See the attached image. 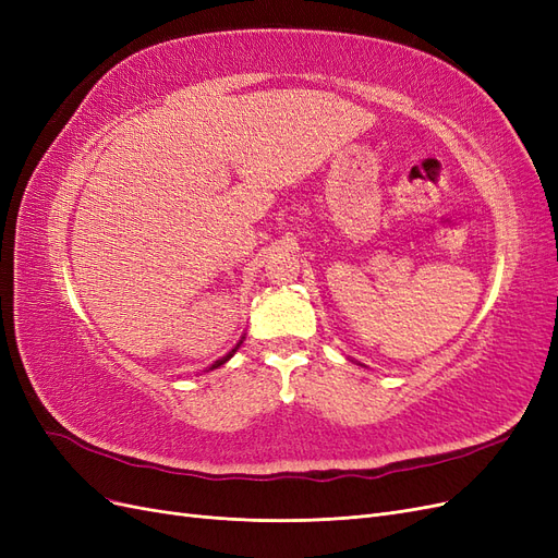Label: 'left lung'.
Wrapping results in <instances>:
<instances>
[{
    "instance_id": "8db88e82",
    "label": "left lung",
    "mask_w": 558,
    "mask_h": 558,
    "mask_svg": "<svg viewBox=\"0 0 558 558\" xmlns=\"http://www.w3.org/2000/svg\"><path fill=\"white\" fill-rule=\"evenodd\" d=\"M359 365H361V363H359Z\"/></svg>"
}]
</instances>
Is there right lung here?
Segmentation results:
<instances>
[{
  "instance_id": "right-lung-1",
  "label": "right lung",
  "mask_w": 558,
  "mask_h": 558,
  "mask_svg": "<svg viewBox=\"0 0 558 558\" xmlns=\"http://www.w3.org/2000/svg\"><path fill=\"white\" fill-rule=\"evenodd\" d=\"M242 340H244V337H242ZM242 340H240V342H238V347H234V349H232V351H228V353H226V356H223V359H218V361H216V363H214V365H211V367H209V369H216V367H221V365H223V363H228V361H230V359H232V356H234V351H238V349H240V347H242Z\"/></svg>"
}]
</instances>
